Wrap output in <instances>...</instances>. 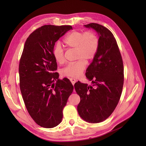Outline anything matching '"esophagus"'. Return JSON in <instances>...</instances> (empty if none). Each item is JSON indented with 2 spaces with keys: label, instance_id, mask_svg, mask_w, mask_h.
I'll return each mask as SVG.
<instances>
[{
  "label": "esophagus",
  "instance_id": "obj_1",
  "mask_svg": "<svg viewBox=\"0 0 146 146\" xmlns=\"http://www.w3.org/2000/svg\"><path fill=\"white\" fill-rule=\"evenodd\" d=\"M70 80L71 81V82L72 83L73 85H74V83H75V82H76V79H74V78H70Z\"/></svg>",
  "mask_w": 146,
  "mask_h": 146
}]
</instances>
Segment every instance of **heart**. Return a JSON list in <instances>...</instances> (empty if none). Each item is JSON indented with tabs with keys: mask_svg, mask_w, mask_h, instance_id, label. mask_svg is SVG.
Wrapping results in <instances>:
<instances>
[{
	"mask_svg": "<svg viewBox=\"0 0 146 146\" xmlns=\"http://www.w3.org/2000/svg\"><path fill=\"white\" fill-rule=\"evenodd\" d=\"M63 43L68 48L75 49L76 58L78 60L68 64L62 69L61 74L67 77L79 78L86 68V60L90 61L96 56L99 47V38L93 31H74L64 38ZM53 56L59 64L65 62L64 50L60 44L54 48Z\"/></svg>",
	"mask_w": 146,
	"mask_h": 146,
	"instance_id": "obj_1",
	"label": "heart"
}]
</instances>
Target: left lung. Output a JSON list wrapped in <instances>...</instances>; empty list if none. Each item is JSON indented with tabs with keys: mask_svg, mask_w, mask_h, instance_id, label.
Here are the masks:
<instances>
[{
	"mask_svg": "<svg viewBox=\"0 0 146 146\" xmlns=\"http://www.w3.org/2000/svg\"><path fill=\"white\" fill-rule=\"evenodd\" d=\"M99 35V47L86 76L93 85L78 82L74 84L80 101V117L88 122L99 123L108 118L117 106L124 84V65L117 41L106 27L96 23L85 25Z\"/></svg>",
	"mask_w": 146,
	"mask_h": 146,
	"instance_id": "obj_1",
	"label": "left lung"
}]
</instances>
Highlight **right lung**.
<instances>
[{"label":"right lung","mask_w":146,"mask_h":146,"mask_svg":"<svg viewBox=\"0 0 146 146\" xmlns=\"http://www.w3.org/2000/svg\"><path fill=\"white\" fill-rule=\"evenodd\" d=\"M70 25H45L35 29L25 41L19 65V86L26 108L36 123L50 128L63 118V110L73 90L67 78L58 79L53 56L55 42Z\"/></svg>","instance_id":"1"}]
</instances>
